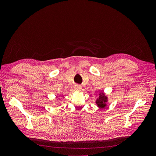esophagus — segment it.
Masks as SVG:
<instances>
[{
  "instance_id": "34e87169",
  "label": "esophagus",
  "mask_w": 156,
  "mask_h": 156,
  "mask_svg": "<svg viewBox=\"0 0 156 156\" xmlns=\"http://www.w3.org/2000/svg\"><path fill=\"white\" fill-rule=\"evenodd\" d=\"M75 90H80L81 89V87L80 85H78V84H77V85H75Z\"/></svg>"
}]
</instances>
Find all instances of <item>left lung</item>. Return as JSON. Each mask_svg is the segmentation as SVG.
<instances>
[{"instance_id":"obj_1","label":"left lung","mask_w":156,"mask_h":156,"mask_svg":"<svg viewBox=\"0 0 156 156\" xmlns=\"http://www.w3.org/2000/svg\"><path fill=\"white\" fill-rule=\"evenodd\" d=\"M99 98L97 99L96 103L100 108H104L106 107V103L107 102V97L105 96L103 92H100L99 94Z\"/></svg>"}]
</instances>
